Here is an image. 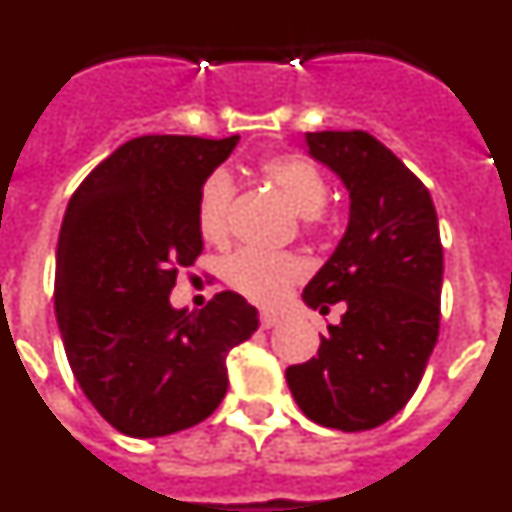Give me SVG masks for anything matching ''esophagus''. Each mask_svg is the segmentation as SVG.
Segmentation results:
<instances>
[{"instance_id": "esophagus-1", "label": "esophagus", "mask_w": 512, "mask_h": 512, "mask_svg": "<svg viewBox=\"0 0 512 512\" xmlns=\"http://www.w3.org/2000/svg\"><path fill=\"white\" fill-rule=\"evenodd\" d=\"M277 323H279L277 312H261V328L269 330V328H274Z\"/></svg>"}]
</instances>
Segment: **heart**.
<instances>
[{"label":"heart","instance_id":"heart-1","mask_svg":"<svg viewBox=\"0 0 512 512\" xmlns=\"http://www.w3.org/2000/svg\"><path fill=\"white\" fill-rule=\"evenodd\" d=\"M261 179L305 220L323 215L328 205V182L312 161L300 153H277L261 161ZM233 182L223 171L207 176L197 200V228L207 243H223L230 233ZM223 277L238 295L259 305H277L289 287L305 277V264L292 256H266L241 251L223 266Z\"/></svg>","mask_w":512,"mask_h":512}]
</instances>
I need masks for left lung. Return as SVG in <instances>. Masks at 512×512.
Segmentation results:
<instances>
[{"instance_id": "obj_1", "label": "left lung", "mask_w": 512, "mask_h": 512, "mask_svg": "<svg viewBox=\"0 0 512 512\" xmlns=\"http://www.w3.org/2000/svg\"><path fill=\"white\" fill-rule=\"evenodd\" d=\"M310 158L348 192V225L302 300L325 315L343 302L318 356L287 369L302 413L325 428L369 431L418 390L438 338L443 248L431 192L361 130L307 133Z\"/></svg>"}]
</instances>
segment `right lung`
I'll return each mask as SVG.
<instances>
[{
    "label": "right lung",
    "mask_w": 512,
    "mask_h": 512,
    "mask_svg": "<svg viewBox=\"0 0 512 512\" xmlns=\"http://www.w3.org/2000/svg\"><path fill=\"white\" fill-rule=\"evenodd\" d=\"M238 146L189 135L128 140L81 182L56 251V320L71 372L97 413L133 438L171 436L215 413L230 348L259 310L220 292L176 310V271L202 253L197 200Z\"/></svg>",
    "instance_id": "right-lung-1"
}]
</instances>
